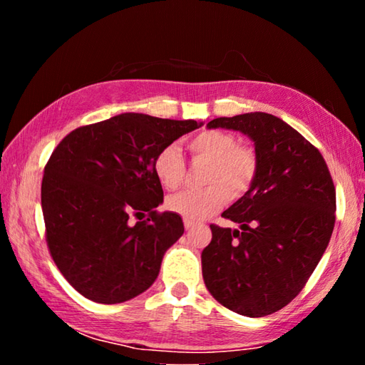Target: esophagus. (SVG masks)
<instances>
[{"label":"esophagus","mask_w":365,"mask_h":365,"mask_svg":"<svg viewBox=\"0 0 365 365\" xmlns=\"http://www.w3.org/2000/svg\"><path fill=\"white\" fill-rule=\"evenodd\" d=\"M193 227H195V222L185 219V230H191Z\"/></svg>","instance_id":"34e87169"}]
</instances>
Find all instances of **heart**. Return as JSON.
<instances>
[{
  "instance_id": "obj_1",
  "label": "heart",
  "mask_w": 365,
  "mask_h": 365,
  "mask_svg": "<svg viewBox=\"0 0 365 365\" xmlns=\"http://www.w3.org/2000/svg\"><path fill=\"white\" fill-rule=\"evenodd\" d=\"M195 159L207 160L202 188H188L169 196L168 207L191 222H201L225 205L228 195L243 196L257 175V154L250 145L238 143L237 137L224 130H202L187 141ZM158 182L168 190L180 187L185 160L175 145L164 146L153 160Z\"/></svg>"
}]
</instances>
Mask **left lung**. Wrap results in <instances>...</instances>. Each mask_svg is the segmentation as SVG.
I'll use <instances>...</instances> for the list:
<instances>
[{
    "label": "left lung",
    "instance_id": "left-lung-1",
    "mask_svg": "<svg viewBox=\"0 0 365 365\" xmlns=\"http://www.w3.org/2000/svg\"><path fill=\"white\" fill-rule=\"evenodd\" d=\"M207 127L251 137L259 168L251 188L222 214L240 230L211 225L202 279L230 311L269 316L299 294L329 246L335 185L317 148L279 117L248 113L219 117Z\"/></svg>",
    "mask_w": 365,
    "mask_h": 365
}]
</instances>
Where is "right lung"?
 Returning a JSON list of instances; mask_svg holds the SVG:
<instances>
[{
    "instance_id": "1",
    "label": "right lung",
    "mask_w": 365,
    "mask_h": 365,
    "mask_svg": "<svg viewBox=\"0 0 365 365\" xmlns=\"http://www.w3.org/2000/svg\"><path fill=\"white\" fill-rule=\"evenodd\" d=\"M197 127L125 113L78 127L54 148L41 182L46 245L85 298L117 304L158 279L164 252L185 228L178 214L158 212L164 191L153 160Z\"/></svg>"
}]
</instances>
